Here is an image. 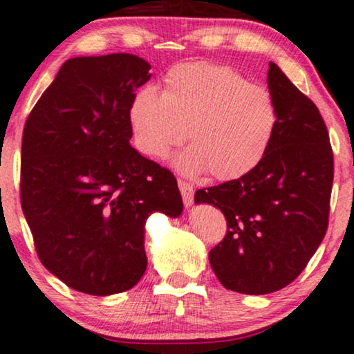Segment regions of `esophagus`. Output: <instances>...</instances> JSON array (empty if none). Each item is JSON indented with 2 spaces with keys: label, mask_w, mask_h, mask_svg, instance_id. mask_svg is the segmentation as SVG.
I'll list each match as a JSON object with an SVG mask.
<instances>
[{
  "label": "esophagus",
  "mask_w": 354,
  "mask_h": 354,
  "mask_svg": "<svg viewBox=\"0 0 354 354\" xmlns=\"http://www.w3.org/2000/svg\"><path fill=\"white\" fill-rule=\"evenodd\" d=\"M178 188H180L183 204H185V207H189L193 204V187L185 180H178Z\"/></svg>",
  "instance_id": "esophagus-1"
}]
</instances>
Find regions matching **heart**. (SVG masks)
Instances as JSON below:
<instances>
[{
  "mask_svg": "<svg viewBox=\"0 0 354 354\" xmlns=\"http://www.w3.org/2000/svg\"><path fill=\"white\" fill-rule=\"evenodd\" d=\"M134 145L142 155L165 160L187 139L172 166L188 177L211 171L234 180L257 167L279 124L271 91L252 84L227 65L193 62L174 66L160 94L153 86L136 92L129 105Z\"/></svg>",
  "mask_w": 354,
  "mask_h": 354,
  "instance_id": "obj_1",
  "label": "heart"
}]
</instances>
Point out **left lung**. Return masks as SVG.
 I'll list each match as a JSON object with an SVG mask.
<instances>
[{"mask_svg": "<svg viewBox=\"0 0 354 354\" xmlns=\"http://www.w3.org/2000/svg\"><path fill=\"white\" fill-rule=\"evenodd\" d=\"M268 89L279 124L268 153L249 174L198 189L227 218V234L209 252L220 283L239 294H270L290 284L327 232L334 155L317 106L270 62Z\"/></svg>", "mask_w": 354, "mask_h": 354, "instance_id": "1", "label": "left lung"}]
</instances>
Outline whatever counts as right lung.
<instances>
[{"instance_id":"right-lung-1","label":"right lung","mask_w":354,"mask_h":354,"mask_svg":"<svg viewBox=\"0 0 354 354\" xmlns=\"http://www.w3.org/2000/svg\"><path fill=\"white\" fill-rule=\"evenodd\" d=\"M150 68L126 53L68 59L24 127L20 203L38 257L89 295L134 288L147 218L183 211L176 177L131 147L129 105Z\"/></svg>"}]
</instances>
